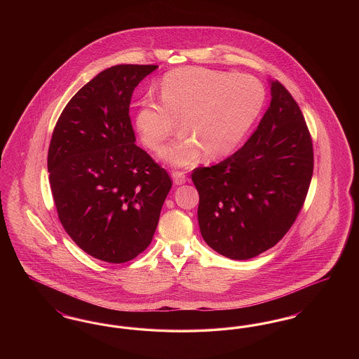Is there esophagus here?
I'll use <instances>...</instances> for the list:
<instances>
[{
    "instance_id": "34e87169",
    "label": "esophagus",
    "mask_w": 359,
    "mask_h": 359,
    "mask_svg": "<svg viewBox=\"0 0 359 359\" xmlns=\"http://www.w3.org/2000/svg\"><path fill=\"white\" fill-rule=\"evenodd\" d=\"M172 179H173V183L176 186H182L187 182V176L184 172L173 171L172 172Z\"/></svg>"
}]
</instances>
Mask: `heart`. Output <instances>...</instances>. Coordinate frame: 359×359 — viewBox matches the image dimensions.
<instances>
[{
	"mask_svg": "<svg viewBox=\"0 0 359 359\" xmlns=\"http://www.w3.org/2000/svg\"><path fill=\"white\" fill-rule=\"evenodd\" d=\"M161 102L144 100L136 129L149 149H157L177 129L184 133L160 151L176 167L195 164L202 154L218 160L233 154L253 126L265 102V90L250 75L205 67L168 72L160 85Z\"/></svg>",
	"mask_w": 359,
	"mask_h": 359,
	"instance_id": "b5f03b06",
	"label": "heart"
}]
</instances>
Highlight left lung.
<instances>
[{"label": "left lung", "instance_id": "8db88e82", "mask_svg": "<svg viewBox=\"0 0 359 359\" xmlns=\"http://www.w3.org/2000/svg\"><path fill=\"white\" fill-rule=\"evenodd\" d=\"M255 133L234 154L192 171L205 243L231 259L273 248L296 221L313 172V149L299 104L278 81Z\"/></svg>", "mask_w": 359, "mask_h": 359}]
</instances>
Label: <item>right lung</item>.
Segmentation results:
<instances>
[{"instance_id":"add662e5","label":"right lung","mask_w":359,"mask_h":359,"mask_svg":"<svg viewBox=\"0 0 359 359\" xmlns=\"http://www.w3.org/2000/svg\"><path fill=\"white\" fill-rule=\"evenodd\" d=\"M154 65L100 72L67 103L52 133L48 172L59 219L87 255L122 264L154 238L170 175L144 149L129 117L133 90Z\"/></svg>"}]
</instances>
